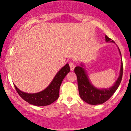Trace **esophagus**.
Wrapping results in <instances>:
<instances>
[{
	"mask_svg": "<svg viewBox=\"0 0 131 131\" xmlns=\"http://www.w3.org/2000/svg\"><path fill=\"white\" fill-rule=\"evenodd\" d=\"M69 66H70V70H74L75 64H73L72 62H69Z\"/></svg>",
	"mask_w": 131,
	"mask_h": 131,
	"instance_id": "obj_1",
	"label": "esophagus"
}]
</instances>
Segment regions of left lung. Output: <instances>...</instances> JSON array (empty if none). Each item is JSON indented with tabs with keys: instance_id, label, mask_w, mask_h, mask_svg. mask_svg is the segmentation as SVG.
<instances>
[{
	"instance_id": "1",
	"label": "left lung",
	"mask_w": 131,
	"mask_h": 131,
	"mask_svg": "<svg viewBox=\"0 0 131 131\" xmlns=\"http://www.w3.org/2000/svg\"><path fill=\"white\" fill-rule=\"evenodd\" d=\"M105 39L106 42H114L113 41H111V39L108 38L106 35L105 36ZM118 49L121 56L119 48ZM83 67V65L82 64L81 66H77L74 69L75 73L77 75L78 88H79V92L80 98L90 105H100L104 103L105 101L108 100L111 97V96L119 86L123 77V62L121 61V69H120L119 76L118 79H117L114 85L109 89H100L94 86L91 83L89 77Z\"/></svg>"
}]
</instances>
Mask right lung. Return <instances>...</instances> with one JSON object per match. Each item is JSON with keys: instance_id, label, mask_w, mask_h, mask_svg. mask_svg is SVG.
I'll return each instance as SVG.
<instances>
[{"instance_id": "1", "label": "right lung", "mask_w": 131, "mask_h": 131, "mask_svg": "<svg viewBox=\"0 0 131 131\" xmlns=\"http://www.w3.org/2000/svg\"><path fill=\"white\" fill-rule=\"evenodd\" d=\"M70 67L67 64L57 73L49 86L44 90L36 93H28L20 90L15 85V88L21 97L31 105L38 106H47L52 103L59 98V89L63 79L70 72Z\"/></svg>"}]
</instances>
